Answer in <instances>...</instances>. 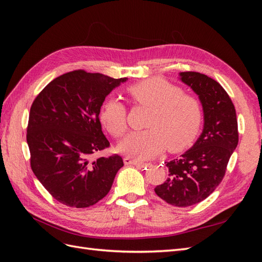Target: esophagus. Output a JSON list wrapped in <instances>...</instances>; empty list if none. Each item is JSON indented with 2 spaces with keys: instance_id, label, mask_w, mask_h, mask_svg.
Wrapping results in <instances>:
<instances>
[{
  "instance_id": "obj_1",
  "label": "esophagus",
  "mask_w": 262,
  "mask_h": 262,
  "mask_svg": "<svg viewBox=\"0 0 262 262\" xmlns=\"http://www.w3.org/2000/svg\"><path fill=\"white\" fill-rule=\"evenodd\" d=\"M123 162H124L125 165H134V166H138V167H144V166L146 165L145 163H143L142 161L133 160V158H130V157H124Z\"/></svg>"
}]
</instances>
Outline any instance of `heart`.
Listing matches in <instances>:
<instances>
[{
    "instance_id": "1",
    "label": "heart",
    "mask_w": 262,
    "mask_h": 262,
    "mask_svg": "<svg viewBox=\"0 0 262 262\" xmlns=\"http://www.w3.org/2000/svg\"><path fill=\"white\" fill-rule=\"evenodd\" d=\"M136 105L150 108L144 131L132 132L119 145L125 155L149 160L168 147L179 152L192 143L202 123V107L194 96L162 77H152L126 89ZM100 121L115 138L128 129L126 110L116 98L107 99L100 109Z\"/></svg>"
}]
</instances>
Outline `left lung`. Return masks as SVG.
I'll return each instance as SVG.
<instances>
[{"label":"left lung","instance_id":"obj_1","mask_svg":"<svg viewBox=\"0 0 262 262\" xmlns=\"http://www.w3.org/2000/svg\"><path fill=\"white\" fill-rule=\"evenodd\" d=\"M179 75L181 82L199 96L204 126L191 148L166 162L169 177L154 190L167 203L186 208L207 199L223 180L229 158L238 144V128L233 101L216 81L198 72Z\"/></svg>","mask_w":262,"mask_h":262}]
</instances>
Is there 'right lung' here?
Instances as JSON below:
<instances>
[{
    "instance_id": "obj_1",
    "label": "right lung",
    "mask_w": 262,
    "mask_h": 262,
    "mask_svg": "<svg viewBox=\"0 0 262 262\" xmlns=\"http://www.w3.org/2000/svg\"><path fill=\"white\" fill-rule=\"evenodd\" d=\"M126 80L76 70L54 78L35 98L26 137L30 167L60 203L91 207L112 188L121 156H91L110 145L101 131L100 107Z\"/></svg>"
}]
</instances>
